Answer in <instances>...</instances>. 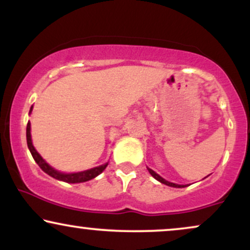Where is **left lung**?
Wrapping results in <instances>:
<instances>
[{"label":"left lung","instance_id":"8db88e82","mask_svg":"<svg viewBox=\"0 0 250 250\" xmlns=\"http://www.w3.org/2000/svg\"><path fill=\"white\" fill-rule=\"evenodd\" d=\"M148 170H149V173H150L151 176L154 177V179H156L157 181H160V182L163 183V185L169 186V187H174V188H185V187H187V186H185V185H176V183L169 182V181L165 180V179H163V177L160 176L159 174H156V173H155L154 170H151V169H149V168H148Z\"/></svg>","mask_w":250,"mask_h":250}]
</instances>
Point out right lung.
Listing matches in <instances>:
<instances>
[{
  "label": "right lung",
  "instance_id": "add662e5",
  "mask_svg": "<svg viewBox=\"0 0 250 250\" xmlns=\"http://www.w3.org/2000/svg\"><path fill=\"white\" fill-rule=\"evenodd\" d=\"M31 110H33V105H31L29 114L31 113ZM27 145H28V148H29L31 155H33L34 160H35V162L40 166V168H41L44 173L50 175L51 177H54V179H56V180L63 181V182H67V183L85 182V181L94 179V177H96L97 175L101 174L108 166V163H104V165L99 166V167H95V168L88 169V170L79 171V173H70V174H64V173H61V171H57L56 169L50 167V166L42 159L41 155L37 153L36 149L34 148L33 142H31V135H30V122H28V125H27Z\"/></svg>",
  "mask_w": 250,
  "mask_h": 250
}]
</instances>
